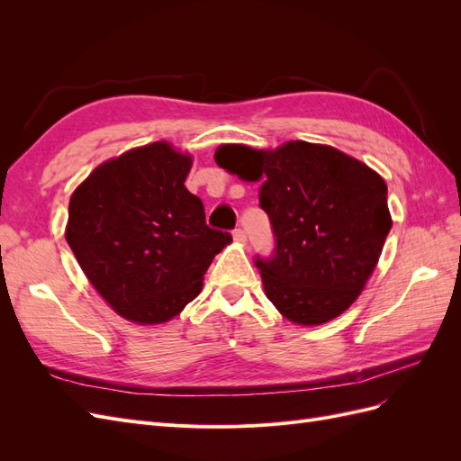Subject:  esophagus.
<instances>
[{
	"mask_svg": "<svg viewBox=\"0 0 461 461\" xmlns=\"http://www.w3.org/2000/svg\"><path fill=\"white\" fill-rule=\"evenodd\" d=\"M232 236H234L236 242H246V240H248V236H246V230H244V229H236V230L232 232Z\"/></svg>",
	"mask_w": 461,
	"mask_h": 461,
	"instance_id": "esophagus-1",
	"label": "esophagus"
}]
</instances>
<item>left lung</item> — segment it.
I'll list each match as a JSON object with an SVG mask.
<instances>
[{"instance_id": "1", "label": "left lung", "mask_w": 461, "mask_h": 461, "mask_svg": "<svg viewBox=\"0 0 461 461\" xmlns=\"http://www.w3.org/2000/svg\"><path fill=\"white\" fill-rule=\"evenodd\" d=\"M215 161L259 180L273 254L256 256L275 308L298 325H321L359 296L393 227L384 180L337 148L288 142L275 151L221 146Z\"/></svg>"}]
</instances>
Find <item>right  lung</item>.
Masks as SVG:
<instances>
[{"label": "right lung", "mask_w": 461, "mask_h": 461, "mask_svg": "<svg viewBox=\"0 0 461 461\" xmlns=\"http://www.w3.org/2000/svg\"><path fill=\"white\" fill-rule=\"evenodd\" d=\"M192 158L153 142L111 159L68 203L65 239L94 288L134 323H165L200 294L230 232L185 186Z\"/></svg>", "instance_id": "obj_1"}]
</instances>
